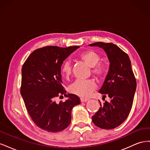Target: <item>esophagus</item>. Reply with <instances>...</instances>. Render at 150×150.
Returning <instances> with one entry per match:
<instances>
[{"mask_svg": "<svg viewBox=\"0 0 150 150\" xmlns=\"http://www.w3.org/2000/svg\"><path fill=\"white\" fill-rule=\"evenodd\" d=\"M89 100L88 99H84V98H81V103H84V102H86L88 101Z\"/></svg>", "mask_w": 150, "mask_h": 150, "instance_id": "esophagus-1", "label": "esophagus"}]
</instances>
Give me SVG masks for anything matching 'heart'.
<instances>
[{
    "label": "heart",
    "instance_id": "obj_1",
    "mask_svg": "<svg viewBox=\"0 0 150 150\" xmlns=\"http://www.w3.org/2000/svg\"><path fill=\"white\" fill-rule=\"evenodd\" d=\"M79 58L91 67L92 73L99 79L105 76L106 68L104 63L99 62L101 56L93 50H87L79 54ZM62 76L68 78L72 73V64L69 60H66L61 66ZM97 88V85L93 79L76 80L69 88L71 93L82 98H89Z\"/></svg>",
    "mask_w": 150,
    "mask_h": 150
}]
</instances>
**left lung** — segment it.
Instances as JSON below:
<instances>
[{
    "instance_id": "1",
    "label": "left lung",
    "mask_w": 150,
    "mask_h": 150,
    "mask_svg": "<svg viewBox=\"0 0 150 150\" xmlns=\"http://www.w3.org/2000/svg\"><path fill=\"white\" fill-rule=\"evenodd\" d=\"M90 46L103 48L110 62V69L99 93L108 96L111 101L101 104L97 112L92 116L93 123L105 129L115 128L128 116L132 108L137 81L131 69L128 54L116 44L98 42Z\"/></svg>"
}]
</instances>
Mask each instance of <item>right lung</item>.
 Listing matches in <instances>:
<instances>
[{
	"mask_svg": "<svg viewBox=\"0 0 150 150\" xmlns=\"http://www.w3.org/2000/svg\"><path fill=\"white\" fill-rule=\"evenodd\" d=\"M79 47L38 49L22 67L21 94L26 110L34 123L44 131L56 133L66 129L71 121L72 108L81 103L79 98L73 94H67L64 102L57 103L55 101L56 97L67 95L62 85L63 61Z\"/></svg>",
	"mask_w": 150,
	"mask_h": 150,
	"instance_id": "right-lung-1",
	"label": "right lung"
}]
</instances>
